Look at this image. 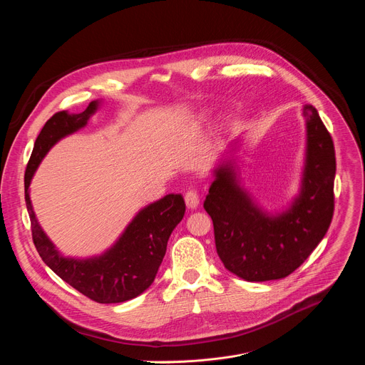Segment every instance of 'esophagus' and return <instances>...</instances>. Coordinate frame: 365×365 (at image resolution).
<instances>
[{
  "instance_id": "obj_1",
  "label": "esophagus",
  "mask_w": 365,
  "mask_h": 365,
  "mask_svg": "<svg viewBox=\"0 0 365 365\" xmlns=\"http://www.w3.org/2000/svg\"><path fill=\"white\" fill-rule=\"evenodd\" d=\"M185 202H186V206L189 207V210H196L197 205H199V195L196 190L190 189L186 192L185 195Z\"/></svg>"
}]
</instances>
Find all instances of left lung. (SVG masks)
<instances>
[{"mask_svg": "<svg viewBox=\"0 0 365 365\" xmlns=\"http://www.w3.org/2000/svg\"><path fill=\"white\" fill-rule=\"evenodd\" d=\"M306 125L300 189L282 212H267L241 179L237 162L222 159L203 202L214 222L217 252L225 269L247 282L293 273L325 237L334 215L335 148L318 111L303 106ZM231 144L228 153L234 151Z\"/></svg>", "mask_w": 365, "mask_h": 365, "instance_id": "1", "label": "left lung"}]
</instances>
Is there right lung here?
I'll return each instance as SVG.
<instances>
[{
	"mask_svg": "<svg viewBox=\"0 0 365 365\" xmlns=\"http://www.w3.org/2000/svg\"><path fill=\"white\" fill-rule=\"evenodd\" d=\"M101 101L89 102L81 114L61 111L51 117L36 138L24 176L26 205L31 235L43 262L63 282L98 303H121L147 290L158 274L170 234L185 215L182 195H166L133 218L121 237L101 255L89 258L65 257L40 227L30 199L31 179L48 150L58 141L83 128L98 111Z\"/></svg>",
	"mask_w": 365,
	"mask_h": 365,
	"instance_id": "obj_1",
	"label": "right lung"
}]
</instances>
